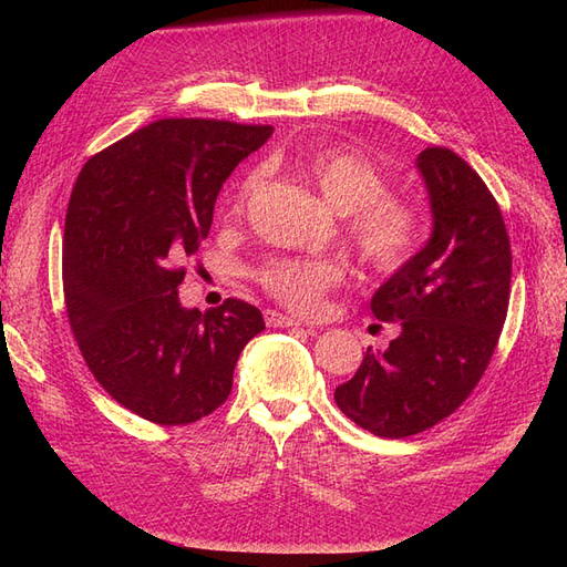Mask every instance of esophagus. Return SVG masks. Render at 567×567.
Listing matches in <instances>:
<instances>
[{"label":"esophagus","instance_id":"34e87169","mask_svg":"<svg viewBox=\"0 0 567 567\" xmlns=\"http://www.w3.org/2000/svg\"><path fill=\"white\" fill-rule=\"evenodd\" d=\"M265 321H267V326H274V329H284V326H300L298 319L288 317V315H281L277 310H267L265 312Z\"/></svg>","mask_w":567,"mask_h":567}]
</instances>
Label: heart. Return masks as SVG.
Segmentation results:
<instances>
[{"label":"heart","mask_w":567,"mask_h":567,"mask_svg":"<svg viewBox=\"0 0 567 567\" xmlns=\"http://www.w3.org/2000/svg\"><path fill=\"white\" fill-rule=\"evenodd\" d=\"M300 173L340 215H348V236L367 267L381 274L398 271L416 252L421 241V219L400 198L388 196L390 184L383 169L367 156L348 148H321L300 163ZM257 184L250 173L238 186L236 210L244 208ZM346 267L336 257H271L257 279L279 302L298 312H317L323 296L336 288Z\"/></svg>","instance_id":"heart-1"}]
</instances>
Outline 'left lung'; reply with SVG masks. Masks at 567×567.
<instances>
[{"label": "left lung", "instance_id": "obj_1", "mask_svg": "<svg viewBox=\"0 0 567 567\" xmlns=\"http://www.w3.org/2000/svg\"><path fill=\"white\" fill-rule=\"evenodd\" d=\"M416 169L433 231L375 290L371 312L400 326L367 350L336 388L342 414L379 437H409L447 419L485 373L508 310L511 244L499 205L475 169L450 148H425Z\"/></svg>", "mask_w": 567, "mask_h": 567}]
</instances>
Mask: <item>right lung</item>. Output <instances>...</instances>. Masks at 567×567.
<instances>
[{"mask_svg": "<svg viewBox=\"0 0 567 567\" xmlns=\"http://www.w3.org/2000/svg\"><path fill=\"white\" fill-rule=\"evenodd\" d=\"M274 127L158 120L87 161L63 234V293L78 348L115 402L161 425H186L229 398L257 307L179 302L184 260L210 234L234 167Z\"/></svg>", "mask_w": 567, "mask_h": 567, "instance_id": "obj_1", "label": "right lung"}]
</instances>
